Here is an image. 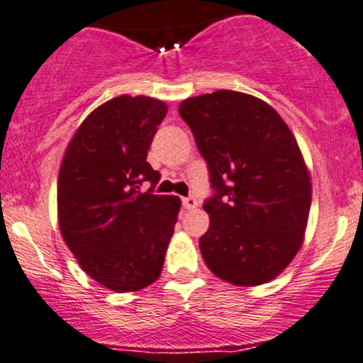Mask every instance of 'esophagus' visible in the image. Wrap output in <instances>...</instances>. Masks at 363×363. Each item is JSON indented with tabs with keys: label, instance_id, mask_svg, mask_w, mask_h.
<instances>
[{
	"label": "esophagus",
	"instance_id": "esophagus-1",
	"mask_svg": "<svg viewBox=\"0 0 363 363\" xmlns=\"http://www.w3.org/2000/svg\"><path fill=\"white\" fill-rule=\"evenodd\" d=\"M197 206H199L197 199L192 197V195H190V197H185V199H183V207H185V209L192 211V209H195V207H197Z\"/></svg>",
	"mask_w": 363,
	"mask_h": 363
}]
</instances>
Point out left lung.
<instances>
[{
  "mask_svg": "<svg viewBox=\"0 0 363 363\" xmlns=\"http://www.w3.org/2000/svg\"><path fill=\"white\" fill-rule=\"evenodd\" d=\"M180 116L207 162L214 197L199 240L207 267L236 286L286 269L303 243L312 182L291 130L250 94L216 91L182 101Z\"/></svg>",
  "mask_w": 363,
  "mask_h": 363,
  "instance_id": "obj_1",
  "label": "left lung"
}]
</instances>
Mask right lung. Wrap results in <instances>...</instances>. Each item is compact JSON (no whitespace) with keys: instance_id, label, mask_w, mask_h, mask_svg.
I'll return each instance as SVG.
<instances>
[{"instance_id":"add662e5","label":"right lung","mask_w":363,"mask_h":363,"mask_svg":"<svg viewBox=\"0 0 363 363\" xmlns=\"http://www.w3.org/2000/svg\"><path fill=\"white\" fill-rule=\"evenodd\" d=\"M166 113L152 97H113L80 123L61 161V236L79 266L116 293L160 278L180 213L178 197L150 194L161 174L145 161ZM144 181L149 193L141 192Z\"/></svg>"}]
</instances>
